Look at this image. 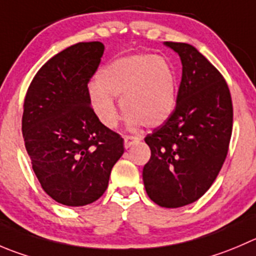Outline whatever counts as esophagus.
Instances as JSON below:
<instances>
[{
  "label": "esophagus",
  "instance_id": "obj_1",
  "mask_svg": "<svg viewBox=\"0 0 256 256\" xmlns=\"http://www.w3.org/2000/svg\"><path fill=\"white\" fill-rule=\"evenodd\" d=\"M138 141H140V138H136V136H125V138H124V142H125L126 148H128L132 144L138 142Z\"/></svg>",
  "mask_w": 256,
  "mask_h": 256
}]
</instances>
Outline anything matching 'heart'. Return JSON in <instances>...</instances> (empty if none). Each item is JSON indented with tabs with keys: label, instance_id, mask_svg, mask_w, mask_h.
I'll use <instances>...</instances> for the list:
<instances>
[{
	"label": "heart",
	"instance_id": "heart-1",
	"mask_svg": "<svg viewBox=\"0 0 256 256\" xmlns=\"http://www.w3.org/2000/svg\"><path fill=\"white\" fill-rule=\"evenodd\" d=\"M112 98H120L122 112L131 128L141 124L155 128L174 112L178 98V78L168 58L152 54H134L108 64L91 86L90 101L98 120L114 128L120 120Z\"/></svg>",
	"mask_w": 256,
	"mask_h": 256
}]
</instances>
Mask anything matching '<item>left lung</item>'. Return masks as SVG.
<instances>
[{"mask_svg":"<svg viewBox=\"0 0 256 256\" xmlns=\"http://www.w3.org/2000/svg\"><path fill=\"white\" fill-rule=\"evenodd\" d=\"M182 64L176 106L170 118L146 135L150 160L142 170L148 198L162 208H181L209 190L222 170L232 131L229 86L194 46L165 42Z\"/></svg>","mask_w":256,"mask_h":256,"instance_id":"1","label":"left lung"}]
</instances>
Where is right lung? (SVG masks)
Listing matches in <instances>:
<instances>
[{
    "label": "right lung",
    "mask_w": 256,
    "mask_h": 256,
    "mask_svg": "<svg viewBox=\"0 0 256 256\" xmlns=\"http://www.w3.org/2000/svg\"><path fill=\"white\" fill-rule=\"evenodd\" d=\"M98 41L78 42L37 71L24 101L22 135L32 168L47 195L68 206L102 196L124 138L101 124L88 82L104 54Z\"/></svg>",
    "instance_id": "1"
}]
</instances>
